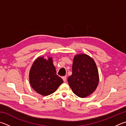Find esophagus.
I'll return each instance as SVG.
<instances>
[{
    "instance_id": "obj_1",
    "label": "esophagus",
    "mask_w": 126,
    "mask_h": 126,
    "mask_svg": "<svg viewBox=\"0 0 126 126\" xmlns=\"http://www.w3.org/2000/svg\"><path fill=\"white\" fill-rule=\"evenodd\" d=\"M62 79H63V80L64 82H65L66 81H67V77H66V76L63 77H62Z\"/></svg>"
}]
</instances>
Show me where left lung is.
<instances>
[{
    "label": "left lung",
    "mask_w": 126,
    "mask_h": 126,
    "mask_svg": "<svg viewBox=\"0 0 126 126\" xmlns=\"http://www.w3.org/2000/svg\"><path fill=\"white\" fill-rule=\"evenodd\" d=\"M99 81V73L94 59L84 54L75 56L72 74L68 78L73 93L81 98L88 96L95 90Z\"/></svg>",
    "instance_id": "left-lung-1"
}]
</instances>
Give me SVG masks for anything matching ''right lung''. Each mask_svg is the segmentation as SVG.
Listing matches in <instances>:
<instances>
[{"label":"right lung","mask_w":126,"mask_h":126,"mask_svg":"<svg viewBox=\"0 0 126 126\" xmlns=\"http://www.w3.org/2000/svg\"><path fill=\"white\" fill-rule=\"evenodd\" d=\"M56 73L52 58L49 57L46 60L43 57H38L30 71L29 79L32 88L43 96L51 94L63 82Z\"/></svg>","instance_id":"right-lung-1"}]
</instances>
